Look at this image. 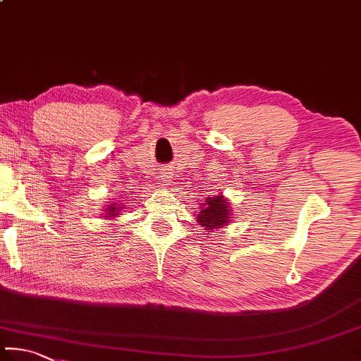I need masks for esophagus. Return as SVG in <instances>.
Masks as SVG:
<instances>
[{
    "instance_id": "34e87169",
    "label": "esophagus",
    "mask_w": 361,
    "mask_h": 361,
    "mask_svg": "<svg viewBox=\"0 0 361 361\" xmlns=\"http://www.w3.org/2000/svg\"><path fill=\"white\" fill-rule=\"evenodd\" d=\"M159 176H161V183H159V185H161L162 188H169L170 183H172V180H170V178H172V173H170L169 170H164V172H162Z\"/></svg>"
}]
</instances>
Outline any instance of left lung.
<instances>
[{
  "instance_id": "obj_1",
  "label": "left lung",
  "mask_w": 361,
  "mask_h": 361,
  "mask_svg": "<svg viewBox=\"0 0 361 361\" xmlns=\"http://www.w3.org/2000/svg\"><path fill=\"white\" fill-rule=\"evenodd\" d=\"M232 221V207L228 203V199L224 195H214L208 197L200 203V209L197 213L199 226L203 227V231L213 232L214 228L226 227Z\"/></svg>"
}]
</instances>
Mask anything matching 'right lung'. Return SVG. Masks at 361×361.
Masks as SVG:
<instances>
[{
    "instance_id": "right-lung-1",
    "label": "right lung",
    "mask_w": 361,
    "mask_h": 361,
    "mask_svg": "<svg viewBox=\"0 0 361 361\" xmlns=\"http://www.w3.org/2000/svg\"><path fill=\"white\" fill-rule=\"evenodd\" d=\"M123 208H124V205H121V203H118V202L110 203V202H107L106 208L102 209L101 218H104V219H115V218H118V216L121 214Z\"/></svg>"
}]
</instances>
